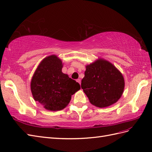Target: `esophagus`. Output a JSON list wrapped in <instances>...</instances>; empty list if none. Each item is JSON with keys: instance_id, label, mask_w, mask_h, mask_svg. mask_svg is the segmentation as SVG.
<instances>
[{"instance_id": "34e87169", "label": "esophagus", "mask_w": 152, "mask_h": 152, "mask_svg": "<svg viewBox=\"0 0 152 152\" xmlns=\"http://www.w3.org/2000/svg\"><path fill=\"white\" fill-rule=\"evenodd\" d=\"M76 81H77V83H78L80 85H81V80H80V79H77V80H76Z\"/></svg>"}]
</instances>
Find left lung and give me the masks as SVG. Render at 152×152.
Returning a JSON list of instances; mask_svg holds the SVG:
<instances>
[{"label":"left lung","instance_id":"left-lung-1","mask_svg":"<svg viewBox=\"0 0 152 152\" xmlns=\"http://www.w3.org/2000/svg\"><path fill=\"white\" fill-rule=\"evenodd\" d=\"M124 87L122 74L110 62L99 58L86 66L81 88L92 105L102 108L113 104L122 97Z\"/></svg>","mask_w":152,"mask_h":152}]
</instances>
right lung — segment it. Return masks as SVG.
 I'll use <instances>...</instances> for the list:
<instances>
[{"label":"right lung","mask_w":152,"mask_h":152,"mask_svg":"<svg viewBox=\"0 0 152 152\" xmlns=\"http://www.w3.org/2000/svg\"><path fill=\"white\" fill-rule=\"evenodd\" d=\"M63 63L57 55H51L39 64L30 83L34 99L49 111L64 109L70 102L71 96L81 88L62 71Z\"/></svg>","instance_id":"obj_1"}]
</instances>
